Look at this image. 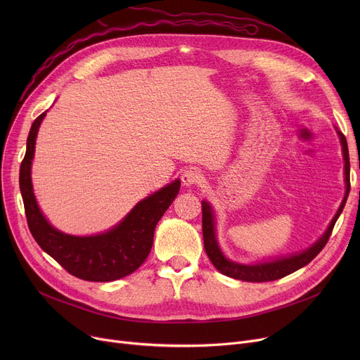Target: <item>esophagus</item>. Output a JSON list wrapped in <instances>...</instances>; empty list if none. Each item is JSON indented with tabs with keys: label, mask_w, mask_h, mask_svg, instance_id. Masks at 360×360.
<instances>
[{
	"label": "esophagus",
	"mask_w": 360,
	"mask_h": 360,
	"mask_svg": "<svg viewBox=\"0 0 360 360\" xmlns=\"http://www.w3.org/2000/svg\"><path fill=\"white\" fill-rule=\"evenodd\" d=\"M181 179H182L184 185L191 186V185L201 184L204 181V176H202V174L200 172V170H197V169H186V170H184Z\"/></svg>",
	"instance_id": "34e87169"
}]
</instances>
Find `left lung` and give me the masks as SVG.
<instances>
[{"label":"left lung","mask_w":360,"mask_h":360,"mask_svg":"<svg viewBox=\"0 0 360 360\" xmlns=\"http://www.w3.org/2000/svg\"><path fill=\"white\" fill-rule=\"evenodd\" d=\"M337 134L340 137V141H342V147H343V155H345V175H346V195L343 198L342 205L337 212V214L334 216V219L331 220L327 232L324 233V236L321 238L316 243H314L311 248H308L307 251H302L300 254L292 255V257H286V258H280V259H274L271 262H262V264H255V266H243V264H238L233 261H229L226 258L216 240V232H214V216H213V210L210 204L207 201H201L202 205V238H204V250L207 257L210 258L213 266L224 276H229L232 278L236 280H243V281H254V283H261V281H273V280H278L281 277H285L288 274H292L293 271L305 267L307 264H309L321 251L327 245L334 224L340 216V213L343 212L346 200L349 197V191H350V162H349V148H347V141L343 132H340L337 129Z\"/></svg>","instance_id":"8db88e82"}]
</instances>
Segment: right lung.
<instances>
[{"instance_id": "add662e5", "label": "right lung", "mask_w": 360, "mask_h": 360, "mask_svg": "<svg viewBox=\"0 0 360 360\" xmlns=\"http://www.w3.org/2000/svg\"><path fill=\"white\" fill-rule=\"evenodd\" d=\"M45 113H41L30 127L18 178L32 236L63 269L82 280L113 281L134 273L150 254L158 221L179 193V179L140 201L118 226L106 233L71 236L56 231L37 207L30 179L36 134Z\"/></svg>"}]
</instances>
